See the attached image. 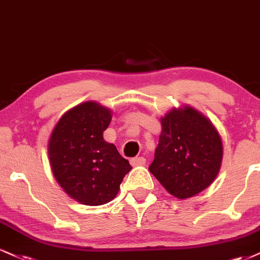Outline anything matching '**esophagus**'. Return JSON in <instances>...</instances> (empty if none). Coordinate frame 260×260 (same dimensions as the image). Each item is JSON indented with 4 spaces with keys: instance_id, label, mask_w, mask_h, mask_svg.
<instances>
[{
    "instance_id": "34e87169",
    "label": "esophagus",
    "mask_w": 260,
    "mask_h": 260,
    "mask_svg": "<svg viewBox=\"0 0 260 260\" xmlns=\"http://www.w3.org/2000/svg\"><path fill=\"white\" fill-rule=\"evenodd\" d=\"M130 162L133 166H143L146 164V159L143 156H136V158L131 159Z\"/></svg>"
}]
</instances>
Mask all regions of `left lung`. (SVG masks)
Returning a JSON list of instances; mask_svg holds the SVG:
<instances>
[{
  "label": "left lung",
  "mask_w": 260,
  "mask_h": 260,
  "mask_svg": "<svg viewBox=\"0 0 260 260\" xmlns=\"http://www.w3.org/2000/svg\"><path fill=\"white\" fill-rule=\"evenodd\" d=\"M161 133L149 171L175 198L188 199L212 184L223 161V142L210 118L189 105L160 117Z\"/></svg>",
  "instance_id": "1"
}]
</instances>
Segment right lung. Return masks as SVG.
Masks as SVG:
<instances>
[{
  "mask_svg": "<svg viewBox=\"0 0 260 260\" xmlns=\"http://www.w3.org/2000/svg\"><path fill=\"white\" fill-rule=\"evenodd\" d=\"M113 112L96 101H85L61 115L48 140V159L63 191L88 206L110 203L117 197L131 166L104 131Z\"/></svg>",
  "mask_w": 260,
  "mask_h": 260,
  "instance_id": "add662e5",
  "label": "right lung"
}]
</instances>
